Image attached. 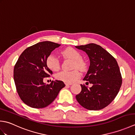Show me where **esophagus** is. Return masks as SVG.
<instances>
[{
	"label": "esophagus",
	"instance_id": "1",
	"mask_svg": "<svg viewBox=\"0 0 135 135\" xmlns=\"http://www.w3.org/2000/svg\"><path fill=\"white\" fill-rule=\"evenodd\" d=\"M65 85L66 86H70V85H71V83H68V82H65Z\"/></svg>",
	"mask_w": 135,
	"mask_h": 135
}]
</instances>
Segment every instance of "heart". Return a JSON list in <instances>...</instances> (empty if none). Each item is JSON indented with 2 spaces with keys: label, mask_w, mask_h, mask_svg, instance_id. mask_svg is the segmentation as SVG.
<instances>
[{
  "label": "heart",
  "mask_w": 135,
  "mask_h": 135,
  "mask_svg": "<svg viewBox=\"0 0 135 135\" xmlns=\"http://www.w3.org/2000/svg\"><path fill=\"white\" fill-rule=\"evenodd\" d=\"M62 55L66 58L74 60L73 68H78L82 70L85 68V63L82 60L81 54L78 50L72 47L66 49L62 52ZM47 67L53 71H57L60 68V60L56 56L53 54L49 56L46 60ZM81 76V73L78 70H74L71 71H62L58 73L56 77L57 79L65 82L71 83L77 81Z\"/></svg>",
  "instance_id": "b5f03b06"
}]
</instances>
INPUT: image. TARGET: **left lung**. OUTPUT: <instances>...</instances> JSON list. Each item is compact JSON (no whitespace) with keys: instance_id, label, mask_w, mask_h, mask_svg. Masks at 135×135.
Masks as SVG:
<instances>
[{"instance_id":"left-lung-1","label":"left lung","mask_w":135,"mask_h":135,"mask_svg":"<svg viewBox=\"0 0 135 135\" xmlns=\"http://www.w3.org/2000/svg\"><path fill=\"white\" fill-rule=\"evenodd\" d=\"M75 47L85 51L89 56L90 66L84 80L93 85L89 88L81 85L82 90L76 96V100L88 110H101L113 101L121 86L122 76L118 63L98 45L89 44Z\"/></svg>"}]
</instances>
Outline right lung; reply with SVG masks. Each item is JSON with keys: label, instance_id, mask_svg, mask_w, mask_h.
Here are the masks:
<instances>
[{"label": "right lung", "instance_id": "add662e5", "mask_svg": "<svg viewBox=\"0 0 135 135\" xmlns=\"http://www.w3.org/2000/svg\"><path fill=\"white\" fill-rule=\"evenodd\" d=\"M60 45L44 41L31 46L21 53L14 66V80L17 93L22 101L31 107H47L65 86L58 80L47 85L44 82L45 78L53 74L47 67L46 60Z\"/></svg>", "mask_w": 135, "mask_h": 135}]
</instances>
